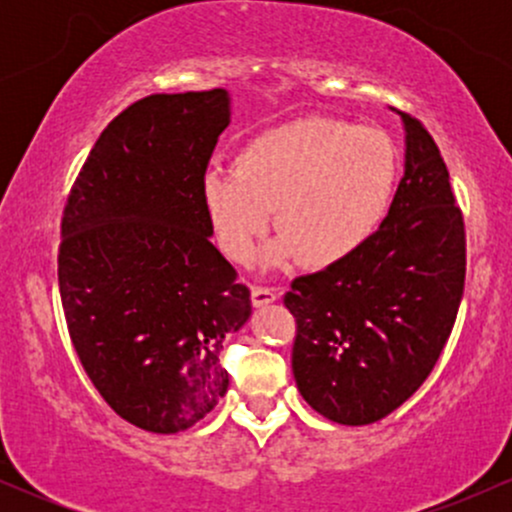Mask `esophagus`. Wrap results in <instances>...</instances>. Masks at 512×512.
Here are the masks:
<instances>
[{
    "mask_svg": "<svg viewBox=\"0 0 512 512\" xmlns=\"http://www.w3.org/2000/svg\"><path fill=\"white\" fill-rule=\"evenodd\" d=\"M276 298H279V293H276L274 286H252V305L255 308L274 303Z\"/></svg>",
    "mask_w": 512,
    "mask_h": 512,
    "instance_id": "34e87169",
    "label": "esophagus"
}]
</instances>
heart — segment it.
Listing matches in <instances>:
<instances>
[{
	"mask_svg": "<svg viewBox=\"0 0 512 512\" xmlns=\"http://www.w3.org/2000/svg\"><path fill=\"white\" fill-rule=\"evenodd\" d=\"M397 154L373 127L305 117L252 137L236 170L204 175V207L214 236L233 260H250L276 209L272 264L303 255L310 267L349 260L373 236L390 202Z\"/></svg>",
	"mask_w": 512,
	"mask_h": 512,
	"instance_id": "1",
	"label": "heart"
}]
</instances>
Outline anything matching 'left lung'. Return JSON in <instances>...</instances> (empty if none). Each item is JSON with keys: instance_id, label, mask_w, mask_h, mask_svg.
Instances as JSON below:
<instances>
[{"instance_id": "1", "label": "left lung", "mask_w": 512, "mask_h": 512, "mask_svg": "<svg viewBox=\"0 0 512 512\" xmlns=\"http://www.w3.org/2000/svg\"><path fill=\"white\" fill-rule=\"evenodd\" d=\"M407 163L390 211L363 248L293 279L291 368L298 390L334 424L366 426L419 390L455 325L467 240L448 166L416 117L397 110Z\"/></svg>"}]
</instances>
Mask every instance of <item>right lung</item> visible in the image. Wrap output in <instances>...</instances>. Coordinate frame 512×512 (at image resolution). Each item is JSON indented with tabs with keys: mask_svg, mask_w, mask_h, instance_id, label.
I'll return each instance as SVG.
<instances>
[{
	"mask_svg": "<svg viewBox=\"0 0 512 512\" xmlns=\"http://www.w3.org/2000/svg\"><path fill=\"white\" fill-rule=\"evenodd\" d=\"M228 120L223 88L132 103L93 144L62 214L69 339L108 407L151 433L185 431L216 407L223 339L252 313L211 243L202 192Z\"/></svg>",
	"mask_w": 512,
	"mask_h": 512,
	"instance_id": "right-lung-1",
	"label": "right lung"
}]
</instances>
